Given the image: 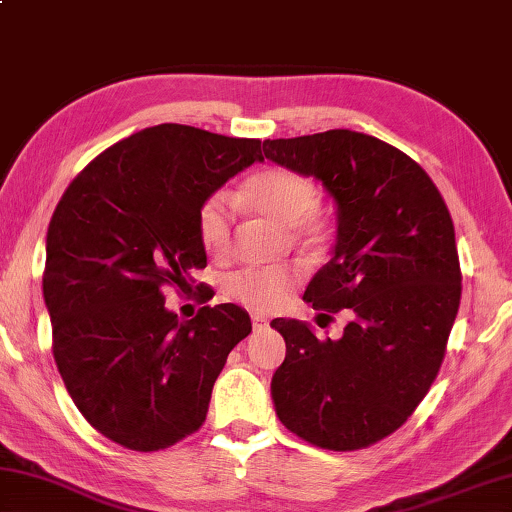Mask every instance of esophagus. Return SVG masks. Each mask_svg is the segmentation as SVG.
<instances>
[{
	"label": "esophagus",
	"mask_w": 512,
	"mask_h": 512,
	"mask_svg": "<svg viewBox=\"0 0 512 512\" xmlns=\"http://www.w3.org/2000/svg\"><path fill=\"white\" fill-rule=\"evenodd\" d=\"M251 326H254V330H265L267 319L261 317V315H254V317H251Z\"/></svg>",
	"instance_id": "obj_1"
}]
</instances>
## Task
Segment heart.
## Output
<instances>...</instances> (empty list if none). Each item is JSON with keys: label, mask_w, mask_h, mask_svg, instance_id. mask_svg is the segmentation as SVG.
Listing matches in <instances>:
<instances>
[{"label": "heart", "mask_w": 512, "mask_h": 512, "mask_svg": "<svg viewBox=\"0 0 512 512\" xmlns=\"http://www.w3.org/2000/svg\"><path fill=\"white\" fill-rule=\"evenodd\" d=\"M245 200L251 209L274 222L290 227L292 238L310 247H324L330 240V224L312 211L319 204V188L312 179L290 168H265L251 175L245 184ZM197 236L209 254L218 256L229 245L231 200L227 193H213L197 209ZM301 270L294 265L249 267L233 274L227 292L233 301L256 312H270L283 306Z\"/></svg>", "instance_id": "obj_1"}]
</instances>
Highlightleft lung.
<instances>
[{
    "mask_svg": "<svg viewBox=\"0 0 512 512\" xmlns=\"http://www.w3.org/2000/svg\"><path fill=\"white\" fill-rule=\"evenodd\" d=\"M263 152L319 179L335 200L333 258L303 299L353 310L339 339H317L297 319L272 321L285 339L272 378L276 416L324 450H362L405 425L443 364L461 303L450 211L414 159L369 134L267 139Z\"/></svg>",
    "mask_w": 512,
    "mask_h": 512,
    "instance_id": "8db88e82",
    "label": "left lung"
}]
</instances>
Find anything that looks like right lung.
Wrapping results in <instances>:
<instances>
[{"label":"right lung","mask_w":512,"mask_h":512,"mask_svg":"<svg viewBox=\"0 0 512 512\" xmlns=\"http://www.w3.org/2000/svg\"><path fill=\"white\" fill-rule=\"evenodd\" d=\"M254 161L261 139L152 125L89 161L53 211L42 276L53 360L87 423L128 450L197 432L227 355L251 333L233 303L179 321L164 285L206 267L197 209Z\"/></svg>","instance_id":"right-lung-1"}]
</instances>
